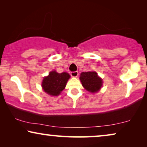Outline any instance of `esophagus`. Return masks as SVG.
Listing matches in <instances>:
<instances>
[{
	"label": "esophagus",
	"instance_id": "esophagus-1",
	"mask_svg": "<svg viewBox=\"0 0 147 147\" xmlns=\"http://www.w3.org/2000/svg\"><path fill=\"white\" fill-rule=\"evenodd\" d=\"M71 76L73 78H76L78 76V71H72V72H71Z\"/></svg>",
	"mask_w": 147,
	"mask_h": 147
}]
</instances>
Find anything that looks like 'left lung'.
I'll return each instance as SVG.
<instances>
[{
	"mask_svg": "<svg viewBox=\"0 0 147 147\" xmlns=\"http://www.w3.org/2000/svg\"><path fill=\"white\" fill-rule=\"evenodd\" d=\"M80 80L82 86L88 92L96 93L102 88V78L98 76L96 71H85L80 74Z\"/></svg>",
	"mask_w": 147,
	"mask_h": 147,
	"instance_id": "left-lung-1",
	"label": "left lung"
}]
</instances>
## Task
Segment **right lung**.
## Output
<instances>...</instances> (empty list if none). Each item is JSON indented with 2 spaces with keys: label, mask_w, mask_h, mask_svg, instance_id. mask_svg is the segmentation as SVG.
Wrapping results in <instances>:
<instances>
[{
  "label": "right lung",
  "mask_w": 147,
  "mask_h": 147,
  "mask_svg": "<svg viewBox=\"0 0 147 147\" xmlns=\"http://www.w3.org/2000/svg\"><path fill=\"white\" fill-rule=\"evenodd\" d=\"M69 78V74L66 72L59 74L56 71H51L49 74V76L43 78L41 86L44 92L49 95L59 96L65 89Z\"/></svg>",
  "instance_id": "right-lung-1"
}]
</instances>
